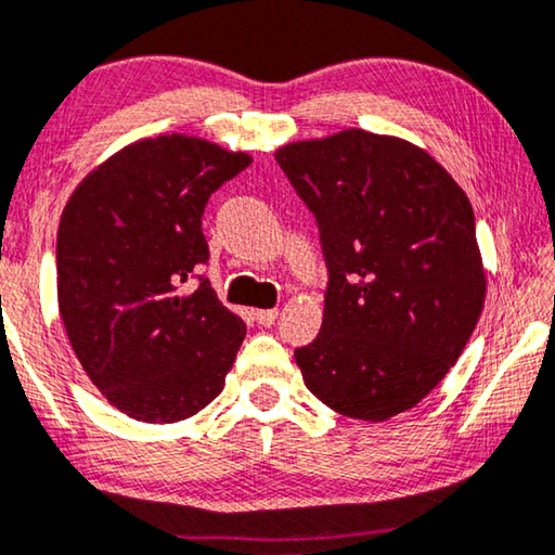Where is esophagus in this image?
I'll list each match as a JSON object with an SVG mask.
<instances>
[{
  "label": "esophagus",
  "mask_w": 555,
  "mask_h": 555,
  "mask_svg": "<svg viewBox=\"0 0 555 555\" xmlns=\"http://www.w3.org/2000/svg\"><path fill=\"white\" fill-rule=\"evenodd\" d=\"M254 319L259 321L261 326H271V324H276L279 311H276V309H261V311H254Z\"/></svg>",
  "instance_id": "esophagus-1"
}]
</instances>
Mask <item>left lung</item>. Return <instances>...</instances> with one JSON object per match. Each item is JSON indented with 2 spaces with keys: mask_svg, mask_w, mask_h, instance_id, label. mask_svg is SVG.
Returning <instances> with one entry per match:
<instances>
[{
  "mask_svg": "<svg viewBox=\"0 0 555 555\" xmlns=\"http://www.w3.org/2000/svg\"><path fill=\"white\" fill-rule=\"evenodd\" d=\"M319 227L324 321L294 351L304 384L349 418L426 399L466 349L486 276L468 196L424 149L346 129L276 152Z\"/></svg>",
  "mask_w": 555,
  "mask_h": 555,
  "instance_id": "obj_1",
  "label": "left lung"
}]
</instances>
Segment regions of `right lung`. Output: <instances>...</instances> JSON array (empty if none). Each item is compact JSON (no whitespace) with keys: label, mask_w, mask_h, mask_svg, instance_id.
I'll return each mask as SVG.
<instances>
[{"label":"right lung","mask_w":555,"mask_h":555,"mask_svg":"<svg viewBox=\"0 0 555 555\" xmlns=\"http://www.w3.org/2000/svg\"><path fill=\"white\" fill-rule=\"evenodd\" d=\"M249 164L204 139H142L66 204L56 234L66 336L94 386L131 418L173 424L224 388L246 324L198 274L209 261L202 217Z\"/></svg>","instance_id":"1"}]
</instances>
